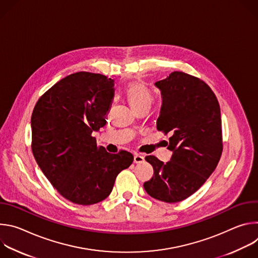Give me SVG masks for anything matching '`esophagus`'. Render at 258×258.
<instances>
[{
    "mask_svg": "<svg viewBox=\"0 0 258 258\" xmlns=\"http://www.w3.org/2000/svg\"><path fill=\"white\" fill-rule=\"evenodd\" d=\"M145 161V157L142 156V155H139V154H136L134 156V162L135 163H142Z\"/></svg>",
    "mask_w": 258,
    "mask_h": 258,
    "instance_id": "34e87169",
    "label": "esophagus"
}]
</instances>
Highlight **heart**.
<instances>
[{"label":"heart","instance_id":"b5f03b06","mask_svg":"<svg viewBox=\"0 0 258 258\" xmlns=\"http://www.w3.org/2000/svg\"><path fill=\"white\" fill-rule=\"evenodd\" d=\"M125 95L134 110L145 106L149 107L152 103V94L150 90L139 82L131 83L126 88Z\"/></svg>","mask_w":258,"mask_h":258}]
</instances>
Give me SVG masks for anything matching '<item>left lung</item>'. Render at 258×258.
I'll use <instances>...</instances> for the list:
<instances>
[{"instance_id":"8db88e82","label":"left lung","mask_w":258,"mask_h":258,"mask_svg":"<svg viewBox=\"0 0 258 258\" xmlns=\"http://www.w3.org/2000/svg\"><path fill=\"white\" fill-rule=\"evenodd\" d=\"M155 87L162 97L157 130L170 134L167 149L172 155L166 163L146 156L154 174L144 189L157 200L175 203L203 185L222 156L220 108L211 89L187 73L173 71Z\"/></svg>"}]
</instances>
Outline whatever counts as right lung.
I'll use <instances>...</instances> for the list:
<instances>
[{
  "label": "right lung",
  "instance_id": "right-lung-1",
  "mask_svg": "<svg viewBox=\"0 0 258 258\" xmlns=\"http://www.w3.org/2000/svg\"><path fill=\"white\" fill-rule=\"evenodd\" d=\"M113 97V80L81 71L59 81L34 106V159L59 194L76 204L106 199L117 174L134 161L127 151L108 153L92 136L106 124Z\"/></svg>",
  "mask_w": 258,
  "mask_h": 258
}]
</instances>
